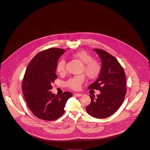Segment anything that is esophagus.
I'll return each instance as SVG.
<instances>
[{"label": "esophagus", "mask_w": 150, "mask_h": 150, "mask_svg": "<svg viewBox=\"0 0 150 150\" xmlns=\"http://www.w3.org/2000/svg\"><path fill=\"white\" fill-rule=\"evenodd\" d=\"M74 95L78 97V96H81L82 95V93H76L74 94Z\"/></svg>", "instance_id": "1"}]
</instances>
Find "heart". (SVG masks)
I'll return each instance as SVG.
<instances>
[{
    "mask_svg": "<svg viewBox=\"0 0 150 150\" xmlns=\"http://www.w3.org/2000/svg\"><path fill=\"white\" fill-rule=\"evenodd\" d=\"M73 58L78 59L83 64L82 72H84L89 80H95L102 71L101 64L94 60L93 57L85 51H81L74 53L72 55ZM65 61L61 60L57 64V71L59 74H62L65 72ZM85 77L83 75L75 76L70 78L66 82L67 87L74 90L79 89L81 84L84 82Z\"/></svg>",
    "mask_w": 150,
    "mask_h": 150,
    "instance_id": "heart-1",
    "label": "heart"
}]
</instances>
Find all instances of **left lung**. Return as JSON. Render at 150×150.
I'll return each mask as SVG.
<instances>
[{
  "label": "left lung",
  "instance_id": "left-lung-1",
  "mask_svg": "<svg viewBox=\"0 0 150 150\" xmlns=\"http://www.w3.org/2000/svg\"><path fill=\"white\" fill-rule=\"evenodd\" d=\"M102 62V71L98 78L88 86L100 93L90 95L91 102L86 107L89 115L104 118L113 115L122 105L126 94L125 72L117 59L104 50L93 49Z\"/></svg>",
  "mask_w": 150,
  "mask_h": 150
}]
</instances>
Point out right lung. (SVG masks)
Masks as SVG:
<instances>
[{
    "label": "right lung",
    "mask_w": 150,
    "mask_h": 150,
    "mask_svg": "<svg viewBox=\"0 0 150 150\" xmlns=\"http://www.w3.org/2000/svg\"><path fill=\"white\" fill-rule=\"evenodd\" d=\"M65 50L52 47L36 54L27 67L22 82L25 101L33 115L45 121L59 118L64 113L68 99L72 96L70 92L60 95L52 93L51 83L56 75L58 59Z\"/></svg>",
    "instance_id": "1"
}]
</instances>
